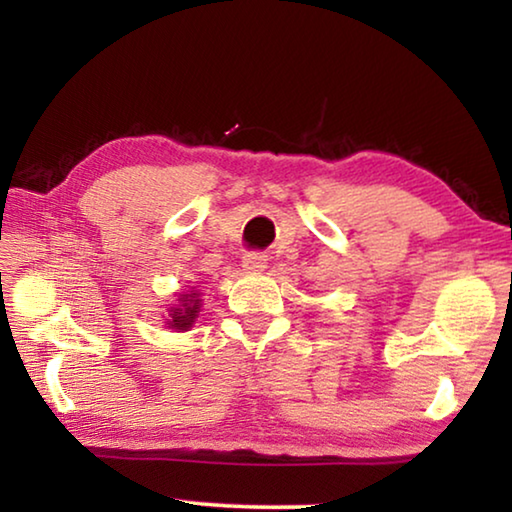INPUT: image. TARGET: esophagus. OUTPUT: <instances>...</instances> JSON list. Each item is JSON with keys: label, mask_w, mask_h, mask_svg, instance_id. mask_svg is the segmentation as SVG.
<instances>
[{"label": "esophagus", "mask_w": 512, "mask_h": 512, "mask_svg": "<svg viewBox=\"0 0 512 512\" xmlns=\"http://www.w3.org/2000/svg\"><path fill=\"white\" fill-rule=\"evenodd\" d=\"M268 266V255L266 253H248L244 257V268L248 273H259Z\"/></svg>", "instance_id": "esophagus-1"}]
</instances>
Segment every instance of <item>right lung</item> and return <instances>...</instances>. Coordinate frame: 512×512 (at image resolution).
Returning <instances> with one entry per match:
<instances>
[{
	"mask_svg": "<svg viewBox=\"0 0 512 512\" xmlns=\"http://www.w3.org/2000/svg\"><path fill=\"white\" fill-rule=\"evenodd\" d=\"M198 296H201L198 291L180 293V296H178L180 305H173L169 309L167 325L171 329H178V332H187V329L194 325V320L198 318V311H201V298H198Z\"/></svg>",
	"mask_w": 512,
	"mask_h": 512,
	"instance_id": "obj_1",
	"label": "right lung"
}]
</instances>
